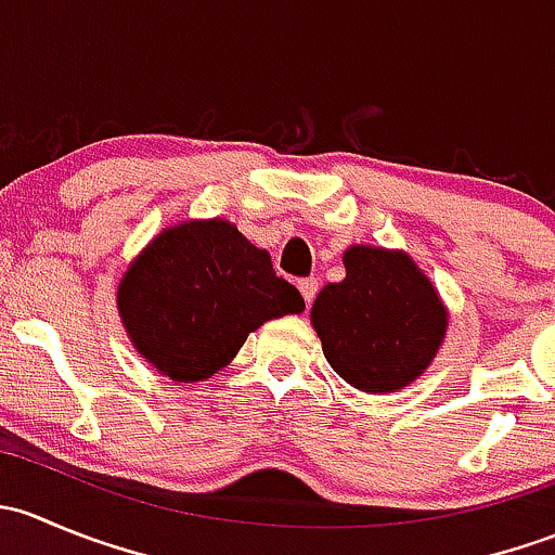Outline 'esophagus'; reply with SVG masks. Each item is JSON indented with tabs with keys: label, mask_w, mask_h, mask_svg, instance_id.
I'll return each mask as SVG.
<instances>
[{
	"label": "esophagus",
	"mask_w": 555,
	"mask_h": 555,
	"mask_svg": "<svg viewBox=\"0 0 555 555\" xmlns=\"http://www.w3.org/2000/svg\"><path fill=\"white\" fill-rule=\"evenodd\" d=\"M298 289H300V295H304L306 304L311 306V300L317 298V293H319V282H317V279H300Z\"/></svg>",
	"instance_id": "1"
}]
</instances>
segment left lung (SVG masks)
I'll return each mask as SVG.
<instances>
[{"label": "left lung", "instance_id": "obj_1", "mask_svg": "<svg viewBox=\"0 0 555 555\" xmlns=\"http://www.w3.org/2000/svg\"><path fill=\"white\" fill-rule=\"evenodd\" d=\"M344 266V282L327 284L311 306L330 367L373 395L416 382L449 327L438 289L405 251L354 244Z\"/></svg>", "mask_w": 555, "mask_h": 555}]
</instances>
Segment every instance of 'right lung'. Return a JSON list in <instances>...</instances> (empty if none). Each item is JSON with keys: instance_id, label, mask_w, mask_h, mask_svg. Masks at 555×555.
Masks as SVG:
<instances>
[{"instance_id": "add662e5", "label": "right lung", "mask_w": 555, "mask_h": 555, "mask_svg": "<svg viewBox=\"0 0 555 555\" xmlns=\"http://www.w3.org/2000/svg\"><path fill=\"white\" fill-rule=\"evenodd\" d=\"M304 309L298 289L276 276L271 255L225 220L166 228L117 287V311L131 344L182 384L215 376L262 322Z\"/></svg>"}]
</instances>
